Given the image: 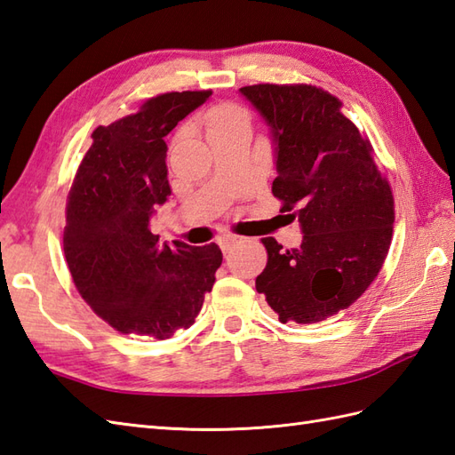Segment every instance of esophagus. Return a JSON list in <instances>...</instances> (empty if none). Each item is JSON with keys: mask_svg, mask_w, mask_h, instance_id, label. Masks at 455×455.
<instances>
[{"mask_svg": "<svg viewBox=\"0 0 455 455\" xmlns=\"http://www.w3.org/2000/svg\"><path fill=\"white\" fill-rule=\"evenodd\" d=\"M235 243H239V237H237V235L228 234V235H221V237H220V247L224 249V252H228L231 247L235 245Z\"/></svg>", "mask_w": 455, "mask_h": 455, "instance_id": "obj_1", "label": "esophagus"}]
</instances>
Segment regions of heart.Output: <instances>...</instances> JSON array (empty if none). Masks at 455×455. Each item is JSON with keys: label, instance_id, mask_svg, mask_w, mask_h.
I'll list each match as a JSON object with an SVG mask.
<instances>
[{"label": "heart", "instance_id": "1", "mask_svg": "<svg viewBox=\"0 0 455 455\" xmlns=\"http://www.w3.org/2000/svg\"><path fill=\"white\" fill-rule=\"evenodd\" d=\"M237 125H249V116L245 114V109H241L237 106H231V104L218 106L206 116L208 137L216 135V132H221V131L234 129Z\"/></svg>", "mask_w": 455, "mask_h": 455}]
</instances>
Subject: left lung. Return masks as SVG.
<instances>
[{
    "label": "left lung",
    "mask_w": 455,
    "mask_h": 455,
    "mask_svg": "<svg viewBox=\"0 0 455 455\" xmlns=\"http://www.w3.org/2000/svg\"><path fill=\"white\" fill-rule=\"evenodd\" d=\"M239 92L270 132L278 172L272 193L303 231L297 249L262 239L268 262L257 291L282 323H320L355 303L379 275L392 243L390 185L336 96L311 84H252Z\"/></svg>",
    "instance_id": "left-lung-1"
}]
</instances>
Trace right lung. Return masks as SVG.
<instances>
[{"instance_id":"right-lung-1","label":"right lung","mask_w":455,"mask_h":455,"mask_svg":"<svg viewBox=\"0 0 455 455\" xmlns=\"http://www.w3.org/2000/svg\"><path fill=\"white\" fill-rule=\"evenodd\" d=\"M210 94H160L139 114L98 127L75 175L65 260L84 301L121 334L165 339L193 326L216 282V243L170 247L150 229L156 208L172 195L164 137Z\"/></svg>"}]
</instances>
